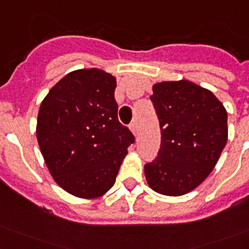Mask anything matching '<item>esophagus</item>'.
<instances>
[{
  "mask_svg": "<svg viewBox=\"0 0 249 249\" xmlns=\"http://www.w3.org/2000/svg\"><path fill=\"white\" fill-rule=\"evenodd\" d=\"M129 128H130V130H132L134 136L138 134V123H137V120H133L130 123V125H129Z\"/></svg>",
  "mask_w": 249,
  "mask_h": 249,
  "instance_id": "34e87169",
  "label": "esophagus"
}]
</instances>
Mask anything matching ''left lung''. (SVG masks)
Segmentation results:
<instances>
[{"label": "left lung", "mask_w": 249, "mask_h": 249, "mask_svg": "<svg viewBox=\"0 0 249 249\" xmlns=\"http://www.w3.org/2000/svg\"><path fill=\"white\" fill-rule=\"evenodd\" d=\"M161 143L146 163L154 191L170 196L190 193L212 172L228 142V112L209 90L196 84L164 81L152 88Z\"/></svg>", "instance_id": "obj_1"}]
</instances>
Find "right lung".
<instances>
[{
  "mask_svg": "<svg viewBox=\"0 0 249 249\" xmlns=\"http://www.w3.org/2000/svg\"><path fill=\"white\" fill-rule=\"evenodd\" d=\"M116 79L90 68L68 73L38 111L37 141L55 182L79 197H98L116 181L134 136L117 117Z\"/></svg>",
  "mask_w": 249,
  "mask_h": 249,
  "instance_id": "1",
  "label": "right lung"
}]
</instances>
